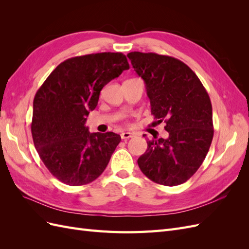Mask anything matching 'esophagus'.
Here are the masks:
<instances>
[{"label": "esophagus", "instance_id": "obj_1", "mask_svg": "<svg viewBox=\"0 0 249 249\" xmlns=\"http://www.w3.org/2000/svg\"><path fill=\"white\" fill-rule=\"evenodd\" d=\"M120 136H122V139H129L132 138L134 136V133L132 132H123L120 134Z\"/></svg>", "mask_w": 249, "mask_h": 249}]
</instances>
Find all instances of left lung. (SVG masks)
<instances>
[{
    "label": "left lung",
    "instance_id": "left-lung-1",
    "mask_svg": "<svg viewBox=\"0 0 249 249\" xmlns=\"http://www.w3.org/2000/svg\"><path fill=\"white\" fill-rule=\"evenodd\" d=\"M127 57L144 80L150 112L168 132L166 139L147 141L139 168L157 184H183L200 167L213 140L210 96L195 72L177 58L141 52Z\"/></svg>",
    "mask_w": 249,
    "mask_h": 249
}]
</instances>
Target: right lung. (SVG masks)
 <instances>
[{
  "instance_id": "1",
  "label": "right lung",
  "mask_w": 249,
  "mask_h": 249,
  "mask_svg": "<svg viewBox=\"0 0 249 249\" xmlns=\"http://www.w3.org/2000/svg\"><path fill=\"white\" fill-rule=\"evenodd\" d=\"M130 65L123 53L72 57L51 72L33 101L31 132L49 171L70 186L91 183L106 169L119 135L90 134L85 123L101 90Z\"/></svg>"
}]
</instances>
